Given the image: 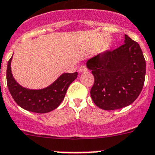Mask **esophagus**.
<instances>
[{"label":"esophagus","mask_w":155,"mask_h":155,"mask_svg":"<svg viewBox=\"0 0 155 155\" xmlns=\"http://www.w3.org/2000/svg\"><path fill=\"white\" fill-rule=\"evenodd\" d=\"M86 71H87V68L86 65H84V64H82L81 66L79 68V72H86Z\"/></svg>","instance_id":"34e87169"}]
</instances>
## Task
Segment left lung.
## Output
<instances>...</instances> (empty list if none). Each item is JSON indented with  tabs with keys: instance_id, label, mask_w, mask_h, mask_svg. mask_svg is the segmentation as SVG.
Masks as SVG:
<instances>
[{
	"instance_id": "8db88e82",
	"label": "left lung",
	"mask_w": 155,
	"mask_h": 155,
	"mask_svg": "<svg viewBox=\"0 0 155 155\" xmlns=\"http://www.w3.org/2000/svg\"><path fill=\"white\" fill-rule=\"evenodd\" d=\"M125 44L89 59L94 76L91 95L101 109L111 111L131 104L142 91L146 61L138 43L125 35Z\"/></svg>"
}]
</instances>
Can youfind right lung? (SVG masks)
<instances>
[{"mask_svg": "<svg viewBox=\"0 0 155 155\" xmlns=\"http://www.w3.org/2000/svg\"><path fill=\"white\" fill-rule=\"evenodd\" d=\"M7 67V85L17 104L23 109L35 113H47L54 110L64 99L68 87L77 78L78 72L63 73L51 85L41 90H29L20 86L14 79L11 61Z\"/></svg>", "mask_w": 155, "mask_h": 155, "instance_id": "1", "label": "right lung"}]
</instances>
